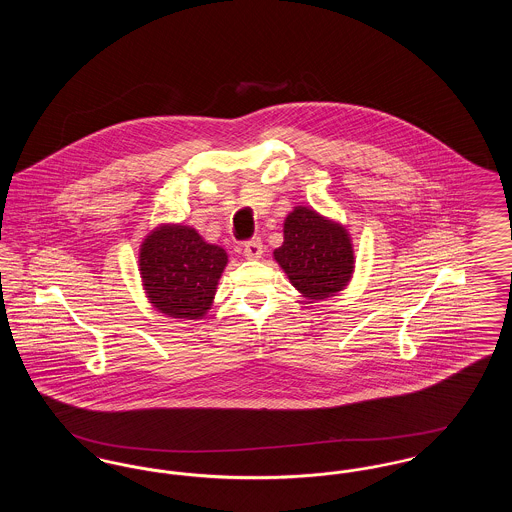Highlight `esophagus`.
Segmentation results:
<instances>
[{"label": "esophagus", "instance_id": "1", "mask_svg": "<svg viewBox=\"0 0 512 512\" xmlns=\"http://www.w3.org/2000/svg\"><path fill=\"white\" fill-rule=\"evenodd\" d=\"M244 255L245 259H249V261L261 259V257H263V244H261V240H251V242H247V244L244 245Z\"/></svg>", "mask_w": 512, "mask_h": 512}]
</instances>
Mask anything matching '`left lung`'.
I'll return each mask as SVG.
<instances>
[{"label":"left lung","mask_w":512,"mask_h":512,"mask_svg":"<svg viewBox=\"0 0 512 512\" xmlns=\"http://www.w3.org/2000/svg\"><path fill=\"white\" fill-rule=\"evenodd\" d=\"M272 257L311 303L343 292L355 274V247L347 226L305 205H295L286 215L284 242Z\"/></svg>","instance_id":"8db88e82"}]
</instances>
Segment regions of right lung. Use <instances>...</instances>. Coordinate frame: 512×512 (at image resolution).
I'll return each instance as SVG.
<instances>
[{"label": "right lung", "mask_w": 512, "mask_h": 512, "mask_svg": "<svg viewBox=\"0 0 512 512\" xmlns=\"http://www.w3.org/2000/svg\"><path fill=\"white\" fill-rule=\"evenodd\" d=\"M228 253L194 226L161 222L142 240L138 270L151 307L171 318H203L213 301Z\"/></svg>", "instance_id": "1"}]
</instances>
